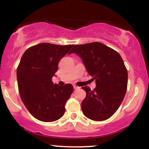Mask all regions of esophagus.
Segmentation results:
<instances>
[{
	"mask_svg": "<svg viewBox=\"0 0 149 149\" xmlns=\"http://www.w3.org/2000/svg\"><path fill=\"white\" fill-rule=\"evenodd\" d=\"M73 88H74V90H78V89H80V87L76 86V85H73Z\"/></svg>",
	"mask_w": 149,
	"mask_h": 149,
	"instance_id": "obj_1",
	"label": "esophagus"
}]
</instances>
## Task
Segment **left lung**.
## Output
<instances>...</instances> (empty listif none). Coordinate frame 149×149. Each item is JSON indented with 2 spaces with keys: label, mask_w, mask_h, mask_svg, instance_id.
<instances>
[{
  "label": "left lung",
  "mask_w": 149,
  "mask_h": 149,
  "mask_svg": "<svg viewBox=\"0 0 149 149\" xmlns=\"http://www.w3.org/2000/svg\"><path fill=\"white\" fill-rule=\"evenodd\" d=\"M83 61L96 82L94 90L83 87L86 97L81 104L83 114L95 121L105 120L118 110L127 87V71L118 52L98 42L76 45L69 52Z\"/></svg>",
  "instance_id": "1"
}]
</instances>
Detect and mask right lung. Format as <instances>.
Here are the masks:
<instances>
[{
	"label": "right lung",
	"instance_id": "1",
	"mask_svg": "<svg viewBox=\"0 0 149 149\" xmlns=\"http://www.w3.org/2000/svg\"><path fill=\"white\" fill-rule=\"evenodd\" d=\"M73 46L43 42L29 47L22 55L17 69L19 92L26 108L39 120L53 122L64 116L73 87L54 84L52 78L59 60Z\"/></svg>",
	"mask_w": 149,
	"mask_h": 149
}]
</instances>
